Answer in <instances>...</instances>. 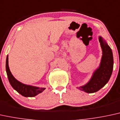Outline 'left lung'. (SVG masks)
<instances>
[{"mask_svg":"<svg viewBox=\"0 0 120 120\" xmlns=\"http://www.w3.org/2000/svg\"><path fill=\"white\" fill-rule=\"evenodd\" d=\"M103 55L100 66L94 71L91 79L85 86L78 88L79 90L88 93L97 92L106 84L110 78L113 66L112 51L102 37H99Z\"/></svg>","mask_w":120,"mask_h":120,"instance_id":"1","label":"left lung"}]
</instances>
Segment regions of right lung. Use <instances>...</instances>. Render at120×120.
<instances>
[{
    "label": "right lung",
    "instance_id": "1",
    "mask_svg": "<svg viewBox=\"0 0 120 120\" xmlns=\"http://www.w3.org/2000/svg\"><path fill=\"white\" fill-rule=\"evenodd\" d=\"M6 71L7 75H8V80L11 85L16 91L21 94L22 96L24 97H34L38 94L41 93L45 89V88H39L36 86H28L22 84L19 82L17 79L14 78V77L11 74L8 65V55L7 56L6 59Z\"/></svg>",
    "mask_w": 120,
    "mask_h": 120
}]
</instances>
